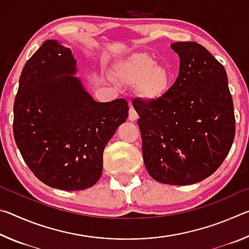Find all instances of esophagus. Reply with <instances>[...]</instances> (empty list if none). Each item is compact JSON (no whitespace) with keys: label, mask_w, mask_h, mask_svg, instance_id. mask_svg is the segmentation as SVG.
I'll use <instances>...</instances> for the list:
<instances>
[{"label":"esophagus","mask_w":249,"mask_h":249,"mask_svg":"<svg viewBox=\"0 0 249 249\" xmlns=\"http://www.w3.org/2000/svg\"><path fill=\"white\" fill-rule=\"evenodd\" d=\"M138 119V114H137V112L135 111V108L132 107V105H130V107H129V112H128V120L129 121H132V122H134V121H136Z\"/></svg>","instance_id":"esophagus-1"}]
</instances>
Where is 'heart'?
I'll return each mask as SVG.
<instances>
[{
	"label": "heart",
	"mask_w": 249,
	"mask_h": 249,
	"mask_svg": "<svg viewBox=\"0 0 249 249\" xmlns=\"http://www.w3.org/2000/svg\"><path fill=\"white\" fill-rule=\"evenodd\" d=\"M115 74L126 84H137V92L146 100L159 99L170 84V72L146 53H134L117 62Z\"/></svg>",
	"instance_id": "obj_1"
}]
</instances>
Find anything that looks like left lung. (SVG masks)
Here are the masks:
<instances>
[{"label":"left lung","mask_w":249,"mask_h":249,"mask_svg":"<svg viewBox=\"0 0 249 249\" xmlns=\"http://www.w3.org/2000/svg\"><path fill=\"white\" fill-rule=\"evenodd\" d=\"M179 75L165 94L135 99L142 157L153 179L187 185L217 170L235 137L234 105L225 68L203 46L178 41Z\"/></svg>","instance_id":"8db88e82"}]
</instances>
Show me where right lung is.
Returning a JSON list of instances; mask_svg holds the SVG:
<instances>
[{
	"mask_svg": "<svg viewBox=\"0 0 249 249\" xmlns=\"http://www.w3.org/2000/svg\"><path fill=\"white\" fill-rule=\"evenodd\" d=\"M75 72L71 49L46 40L25 64L14 101L24 161L41 182L65 191L98 182L105 146L128 116L127 101L95 102Z\"/></svg>",
	"mask_w": 249,
	"mask_h": 249,
	"instance_id": "1",
	"label": "right lung"
}]
</instances>
